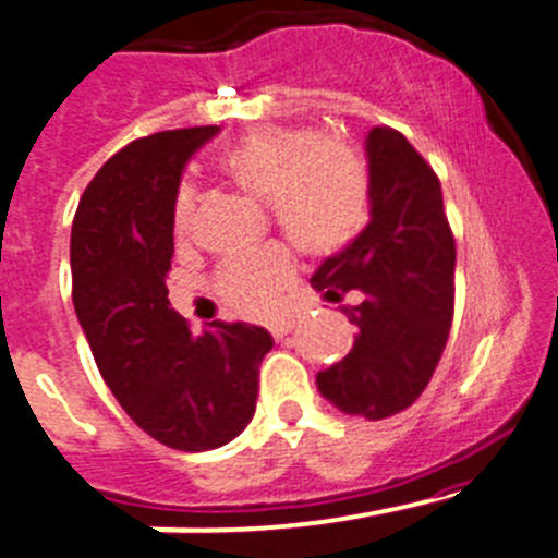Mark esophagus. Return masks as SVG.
<instances>
[{
	"label": "esophagus",
	"instance_id": "34e87169",
	"mask_svg": "<svg viewBox=\"0 0 558 558\" xmlns=\"http://www.w3.org/2000/svg\"><path fill=\"white\" fill-rule=\"evenodd\" d=\"M294 327H296V319H283V322H275V325L269 327V330H272L275 338H283V336H289V332L294 330Z\"/></svg>",
	"mask_w": 558,
	"mask_h": 558
}]
</instances>
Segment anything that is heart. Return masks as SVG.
I'll use <instances>...</instances> for the list:
<instances>
[{
  "label": "heart",
  "instance_id": "heart-1",
  "mask_svg": "<svg viewBox=\"0 0 558 558\" xmlns=\"http://www.w3.org/2000/svg\"><path fill=\"white\" fill-rule=\"evenodd\" d=\"M220 170L239 190L267 201L286 236L305 253H338L368 222L372 179L366 161L350 143L322 137L316 129H255L226 150ZM192 231L195 192L181 186L173 203V233L186 242ZM294 272L289 250L264 247L228 258L217 272V291L236 314L267 316Z\"/></svg>",
  "mask_w": 558,
  "mask_h": 558
}]
</instances>
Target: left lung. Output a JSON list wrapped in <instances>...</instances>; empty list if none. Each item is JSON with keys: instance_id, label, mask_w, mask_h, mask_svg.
Segmentation results:
<instances>
[{"instance_id": "obj_1", "label": "left lung", "mask_w": 558, "mask_h": 558, "mask_svg": "<svg viewBox=\"0 0 558 558\" xmlns=\"http://www.w3.org/2000/svg\"><path fill=\"white\" fill-rule=\"evenodd\" d=\"M372 211L361 236L325 258L311 278L357 327L350 355L316 374L319 393L341 413L379 421L424 393L454 316V233L435 170L397 129L366 137Z\"/></svg>"}]
</instances>
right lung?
<instances>
[{"label":"right lung","mask_w":558,"mask_h":558,"mask_svg":"<svg viewBox=\"0 0 558 558\" xmlns=\"http://www.w3.org/2000/svg\"><path fill=\"white\" fill-rule=\"evenodd\" d=\"M217 132L129 143L87 184L71 228V294L98 372L140 429L179 451L220 449L250 424L258 366L272 350L264 327L217 319L192 332L170 308L181 173Z\"/></svg>","instance_id":"right-lung-1"}]
</instances>
